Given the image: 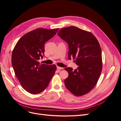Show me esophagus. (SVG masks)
Here are the masks:
<instances>
[{
    "label": "esophagus",
    "instance_id": "obj_1",
    "mask_svg": "<svg viewBox=\"0 0 121 121\" xmlns=\"http://www.w3.org/2000/svg\"><path fill=\"white\" fill-rule=\"evenodd\" d=\"M57 68V69H64V68L63 67H59V66H57L56 67Z\"/></svg>",
    "mask_w": 121,
    "mask_h": 121
}]
</instances>
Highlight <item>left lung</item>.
Listing matches in <instances>:
<instances>
[{
	"instance_id": "8db88e82",
	"label": "left lung",
	"mask_w": 121,
	"mask_h": 121,
	"mask_svg": "<svg viewBox=\"0 0 121 121\" xmlns=\"http://www.w3.org/2000/svg\"><path fill=\"white\" fill-rule=\"evenodd\" d=\"M69 45V59H76L77 69L65 70L69 76L65 80L66 88L73 95H84L92 89L102 68V51L96 37L90 32L74 26L61 29L57 33Z\"/></svg>"
}]
</instances>
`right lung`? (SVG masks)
I'll return each mask as SVG.
<instances>
[{"label": "right lung", "instance_id": "obj_1", "mask_svg": "<svg viewBox=\"0 0 121 121\" xmlns=\"http://www.w3.org/2000/svg\"><path fill=\"white\" fill-rule=\"evenodd\" d=\"M59 29L38 28L26 33L17 42L12 54V65L23 88L33 94H39L48 87L56 69L55 65H41L44 56L45 43Z\"/></svg>", "mask_w": 121, "mask_h": 121}]
</instances>
